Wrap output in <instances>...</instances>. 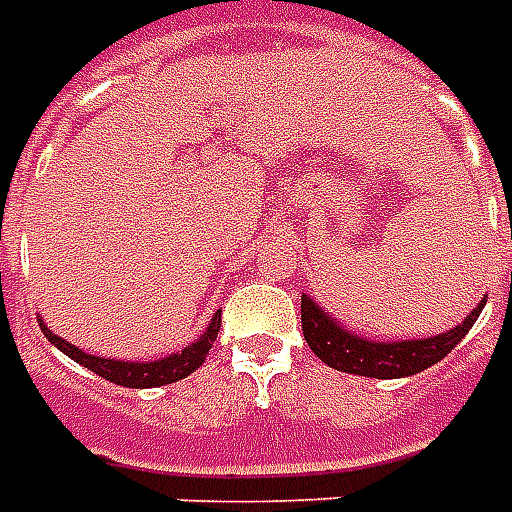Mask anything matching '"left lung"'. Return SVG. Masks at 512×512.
Returning <instances> with one entry per match:
<instances>
[{
    "instance_id": "1",
    "label": "left lung",
    "mask_w": 512,
    "mask_h": 512,
    "mask_svg": "<svg viewBox=\"0 0 512 512\" xmlns=\"http://www.w3.org/2000/svg\"><path fill=\"white\" fill-rule=\"evenodd\" d=\"M486 301H480L472 314L453 331L439 333L431 339H407V342H366L358 333H347L339 323L314 304L312 298L301 295V328L306 344L323 363L336 372L377 377V380H396L410 377L442 361L456 347L475 320L483 312Z\"/></svg>"
}]
</instances>
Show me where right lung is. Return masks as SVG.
Segmentation results:
<instances>
[{
	"label": "right lung",
	"mask_w": 512,
	"mask_h": 512,
	"mask_svg": "<svg viewBox=\"0 0 512 512\" xmlns=\"http://www.w3.org/2000/svg\"><path fill=\"white\" fill-rule=\"evenodd\" d=\"M219 325H222V312H217L211 317L208 323V331L200 336L198 342L189 344L176 355H168L162 361H151V363H130V361H113V358H100V355H86L83 350H78L75 344L64 342L62 336H56L48 325H43L40 320V328L48 336V342L56 344L64 355H70L75 363L86 366L89 372L100 374L102 380H111L116 385H124V388H157V385H170V382L181 380L187 377L195 369L203 366L206 355L211 352L214 342H217Z\"/></svg>",
	"instance_id": "add662e5"
}]
</instances>
